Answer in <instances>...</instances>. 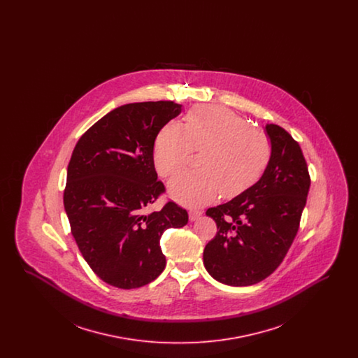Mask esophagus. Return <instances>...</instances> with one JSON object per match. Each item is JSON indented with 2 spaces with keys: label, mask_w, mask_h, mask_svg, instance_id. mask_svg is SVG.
<instances>
[{
  "label": "esophagus",
  "mask_w": 358,
  "mask_h": 358,
  "mask_svg": "<svg viewBox=\"0 0 358 358\" xmlns=\"http://www.w3.org/2000/svg\"><path fill=\"white\" fill-rule=\"evenodd\" d=\"M201 213H203L201 209H190V210H189V219H190V222L197 220V219L201 216Z\"/></svg>",
  "instance_id": "esophagus-1"
}]
</instances>
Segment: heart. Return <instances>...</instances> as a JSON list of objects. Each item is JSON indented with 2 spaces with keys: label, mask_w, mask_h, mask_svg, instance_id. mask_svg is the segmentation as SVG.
Masks as SVG:
<instances>
[{
  "label": "heart",
  "mask_w": 358,
  "mask_h": 358,
  "mask_svg": "<svg viewBox=\"0 0 358 358\" xmlns=\"http://www.w3.org/2000/svg\"><path fill=\"white\" fill-rule=\"evenodd\" d=\"M197 171H184L171 180V196L184 204H204L220 193L235 197L252 187L266 171L273 143L259 127L248 126L222 106H200L185 115V124L166 123L154 141L155 169L171 177L187 166L192 153Z\"/></svg>",
  "instance_id": "1"
}]
</instances>
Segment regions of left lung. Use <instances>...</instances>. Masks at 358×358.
Segmentation results:
<instances>
[{"mask_svg": "<svg viewBox=\"0 0 358 358\" xmlns=\"http://www.w3.org/2000/svg\"><path fill=\"white\" fill-rule=\"evenodd\" d=\"M271 159L255 185L206 215L217 234L204 250L206 271L228 286H251L279 267L299 229L310 174L299 143L267 124Z\"/></svg>", "mask_w": 358, "mask_h": 358, "instance_id": "obj_1", "label": "left lung"}]
</instances>
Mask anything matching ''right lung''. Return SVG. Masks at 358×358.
Listing matches in <instances>:
<instances>
[{
  "instance_id": "add662e5",
  "label": "right lung",
  "mask_w": 358,
  "mask_h": 358,
  "mask_svg": "<svg viewBox=\"0 0 358 358\" xmlns=\"http://www.w3.org/2000/svg\"><path fill=\"white\" fill-rule=\"evenodd\" d=\"M180 113L181 104L171 101L120 106L94 123L72 152L63 196L71 234L110 286L153 282L166 266L164 231L187 222V210L173 201L149 212L166 192L154 169V141Z\"/></svg>"
}]
</instances>
